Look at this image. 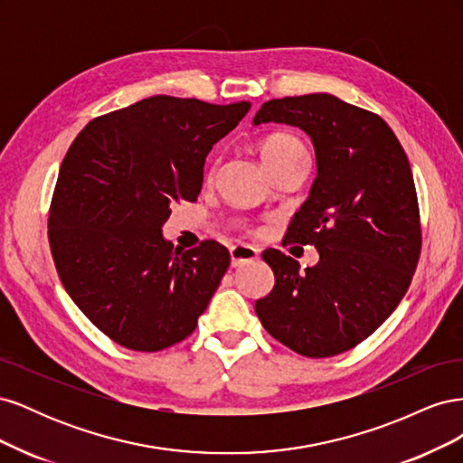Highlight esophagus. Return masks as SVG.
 Here are the masks:
<instances>
[{"instance_id":"esophagus-1","label":"esophagus","mask_w":463,"mask_h":463,"mask_svg":"<svg viewBox=\"0 0 463 463\" xmlns=\"http://www.w3.org/2000/svg\"><path fill=\"white\" fill-rule=\"evenodd\" d=\"M230 255H232V266H243L250 260H255L259 257V250L250 245L237 243L230 249Z\"/></svg>"}]
</instances>
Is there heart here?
Wrapping results in <instances>:
<instances>
[{"instance_id":"b5f03b06","label":"heart","mask_w":463,"mask_h":463,"mask_svg":"<svg viewBox=\"0 0 463 463\" xmlns=\"http://www.w3.org/2000/svg\"><path fill=\"white\" fill-rule=\"evenodd\" d=\"M259 152H260V158H262L264 165L269 167V170L279 162L289 160L293 156H299V154H307L305 145L299 141L298 137H293L289 133H272L266 138H262ZM214 170H216L214 165L208 167L206 179H213Z\"/></svg>"}]
</instances>
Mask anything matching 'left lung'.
<instances>
[{
  "label": "left lung",
  "instance_id": "obj_1",
  "mask_svg": "<svg viewBox=\"0 0 463 463\" xmlns=\"http://www.w3.org/2000/svg\"><path fill=\"white\" fill-rule=\"evenodd\" d=\"M288 123L313 138L317 179L282 245H315L318 262L266 249L276 284L257 301L264 330L305 357H332L383 325L408 291L421 255L410 160L388 123L332 94L269 100L255 125Z\"/></svg>",
  "mask_w": 463,
  "mask_h": 463
}]
</instances>
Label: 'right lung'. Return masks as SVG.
Wrapping results in <instances>:
<instances>
[{"label": "right lung", "instance_id": "1", "mask_svg": "<svg viewBox=\"0 0 463 463\" xmlns=\"http://www.w3.org/2000/svg\"><path fill=\"white\" fill-rule=\"evenodd\" d=\"M249 108L152 96L94 118L69 146L50 250L63 288L109 340L160 352L197 328L230 253L214 240L174 249L162 223L174 203L197 201L206 154Z\"/></svg>", "mask_w": 463, "mask_h": 463}]
</instances>
